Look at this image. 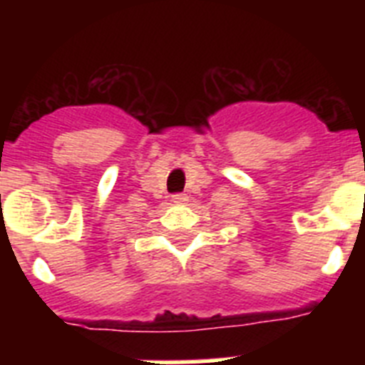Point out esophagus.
<instances>
[{
  "mask_svg": "<svg viewBox=\"0 0 365 365\" xmlns=\"http://www.w3.org/2000/svg\"><path fill=\"white\" fill-rule=\"evenodd\" d=\"M172 201L177 202V205H182V202L188 201V195L186 193H175V195H172Z\"/></svg>",
  "mask_w": 365,
  "mask_h": 365,
  "instance_id": "1",
  "label": "esophagus"
}]
</instances>
